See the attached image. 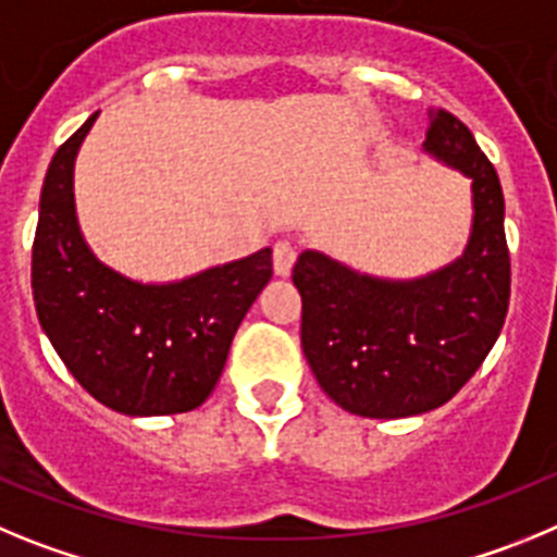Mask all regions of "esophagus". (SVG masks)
<instances>
[{
  "label": "esophagus",
  "instance_id": "esophagus-1",
  "mask_svg": "<svg viewBox=\"0 0 557 557\" xmlns=\"http://www.w3.org/2000/svg\"><path fill=\"white\" fill-rule=\"evenodd\" d=\"M294 263H297V247H294L290 242L274 244V272L285 277V274L294 269Z\"/></svg>",
  "mask_w": 557,
  "mask_h": 557
}]
</instances>
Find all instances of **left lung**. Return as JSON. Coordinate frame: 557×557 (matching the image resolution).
I'll list each match as a JSON object with an SVG mask.
<instances>
[{"instance_id": "1", "label": "left lung", "mask_w": 557, "mask_h": 557, "mask_svg": "<svg viewBox=\"0 0 557 557\" xmlns=\"http://www.w3.org/2000/svg\"><path fill=\"white\" fill-rule=\"evenodd\" d=\"M424 147L472 177L474 227L463 258L410 283L341 267L319 252L294 263L302 349L322 391L349 413L403 419L441 408L480 369L505 324L510 252L497 169L460 119L435 108Z\"/></svg>"}]
</instances>
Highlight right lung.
I'll return each instance as SVG.
<instances>
[{"mask_svg": "<svg viewBox=\"0 0 557 557\" xmlns=\"http://www.w3.org/2000/svg\"><path fill=\"white\" fill-rule=\"evenodd\" d=\"M94 113L49 163L33 242L38 322L94 399L127 416L194 410L222 377L233 335L272 280V249L172 285L102 267L74 216L72 174Z\"/></svg>", "mask_w": 557, "mask_h": 557, "instance_id": "add662e5", "label": "right lung"}]
</instances>
